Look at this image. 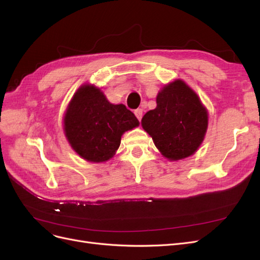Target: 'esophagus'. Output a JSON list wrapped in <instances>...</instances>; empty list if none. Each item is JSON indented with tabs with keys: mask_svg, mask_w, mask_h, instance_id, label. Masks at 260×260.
<instances>
[{
	"mask_svg": "<svg viewBox=\"0 0 260 260\" xmlns=\"http://www.w3.org/2000/svg\"><path fill=\"white\" fill-rule=\"evenodd\" d=\"M135 115H136V117L138 118L139 120H141V119H142V116H143V111L141 108H138V109H136V111H135Z\"/></svg>",
	"mask_w": 260,
	"mask_h": 260,
	"instance_id": "obj_1",
	"label": "esophagus"
}]
</instances>
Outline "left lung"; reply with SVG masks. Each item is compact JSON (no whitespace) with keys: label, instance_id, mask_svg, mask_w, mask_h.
Listing matches in <instances>:
<instances>
[{"label":"left lung","instance_id":"obj_1","mask_svg":"<svg viewBox=\"0 0 260 260\" xmlns=\"http://www.w3.org/2000/svg\"><path fill=\"white\" fill-rule=\"evenodd\" d=\"M157 106L142 118L144 130L170 160L185 158L202 144L208 124L206 108L195 92L181 80L158 93Z\"/></svg>","mask_w":260,"mask_h":260}]
</instances>
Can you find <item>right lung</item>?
<instances>
[{
  "label": "right lung",
  "mask_w": 260,
  "mask_h": 260,
  "mask_svg": "<svg viewBox=\"0 0 260 260\" xmlns=\"http://www.w3.org/2000/svg\"><path fill=\"white\" fill-rule=\"evenodd\" d=\"M138 124L135 114L123 104L109 103L93 85H83L77 91L64 119L70 145L82 158L93 162L112 158L123 132Z\"/></svg>",
  "instance_id": "1"
}]
</instances>
